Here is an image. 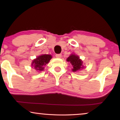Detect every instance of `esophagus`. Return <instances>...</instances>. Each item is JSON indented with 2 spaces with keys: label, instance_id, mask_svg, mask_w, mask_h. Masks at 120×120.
Returning a JSON list of instances; mask_svg holds the SVG:
<instances>
[{
  "label": "esophagus",
  "instance_id": "esophagus-1",
  "mask_svg": "<svg viewBox=\"0 0 120 120\" xmlns=\"http://www.w3.org/2000/svg\"><path fill=\"white\" fill-rule=\"evenodd\" d=\"M56 57L57 58H60L62 57V55L61 54H56Z\"/></svg>",
  "mask_w": 120,
  "mask_h": 120
}]
</instances>
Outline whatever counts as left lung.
Instances as JSON below:
<instances>
[{
    "mask_svg": "<svg viewBox=\"0 0 120 120\" xmlns=\"http://www.w3.org/2000/svg\"><path fill=\"white\" fill-rule=\"evenodd\" d=\"M67 60L73 66L72 71L73 72L78 71L84 68V66L82 65L83 62L80 60L78 56L74 54H71L67 59Z\"/></svg>",
    "mask_w": 120,
    "mask_h": 120,
    "instance_id": "left-lung-1",
    "label": "left lung"
}]
</instances>
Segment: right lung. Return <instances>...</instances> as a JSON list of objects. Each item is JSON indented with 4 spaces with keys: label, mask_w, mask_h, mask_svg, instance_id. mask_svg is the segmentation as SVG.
<instances>
[{
    "label": "right lung",
    "mask_w": 120,
    "mask_h": 120,
    "mask_svg": "<svg viewBox=\"0 0 120 120\" xmlns=\"http://www.w3.org/2000/svg\"><path fill=\"white\" fill-rule=\"evenodd\" d=\"M51 58L52 56L50 55L39 56L33 60L32 66L37 71H42L44 69V67L49 63Z\"/></svg>",
    "instance_id": "1"
}]
</instances>
